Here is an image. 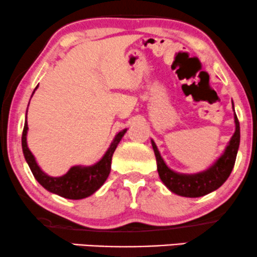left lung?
Masks as SVG:
<instances>
[{"instance_id":"8db88e82","label":"left lung","mask_w":257,"mask_h":257,"mask_svg":"<svg viewBox=\"0 0 257 257\" xmlns=\"http://www.w3.org/2000/svg\"><path fill=\"white\" fill-rule=\"evenodd\" d=\"M234 122L235 132L231 140H229V144L227 145L223 155L208 170L198 174L187 175V174L173 172L164 163L163 158L159 155L157 146L153 143V140H151L156 161H157L159 178L163 181V184L172 192L182 197H190V198L205 196V194L217 190L228 179L229 174H231L233 167H234L235 158H237L238 147H239L240 141V128L237 114H234Z\"/></svg>"}]
</instances>
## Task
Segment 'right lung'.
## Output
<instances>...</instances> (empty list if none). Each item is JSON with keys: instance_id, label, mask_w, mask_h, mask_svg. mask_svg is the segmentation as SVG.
Returning <instances> with one entry per match:
<instances>
[{"instance_id": "right-lung-1", "label": "right lung", "mask_w": 257, "mask_h": 257, "mask_svg": "<svg viewBox=\"0 0 257 257\" xmlns=\"http://www.w3.org/2000/svg\"><path fill=\"white\" fill-rule=\"evenodd\" d=\"M125 132L126 129L119 132L114 137L104 157L100 159L98 163L90 167H72L65 175L59 176V178H52V176L47 175L37 166L34 155L29 150L28 144H26V133H28V122L26 120L22 137L23 152H24V157L28 162L29 167H30L32 174H34L35 179L46 190L67 199H82L93 194L96 190H99L106 181V179L108 178V174L111 172L112 156H113L114 150L119 144L120 139L125 134Z\"/></svg>"}]
</instances>
